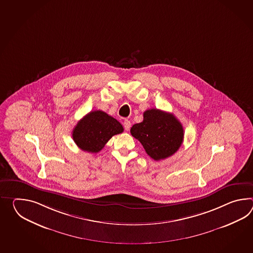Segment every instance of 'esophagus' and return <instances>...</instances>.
<instances>
[{
  "label": "esophagus",
  "mask_w": 253,
  "mask_h": 253,
  "mask_svg": "<svg viewBox=\"0 0 253 253\" xmlns=\"http://www.w3.org/2000/svg\"><path fill=\"white\" fill-rule=\"evenodd\" d=\"M130 125H131V124H130V122H129V121H128V120L124 121V129H125V130H127V131H128V130L129 129V128H130Z\"/></svg>",
  "instance_id": "esophagus-1"
}]
</instances>
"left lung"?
I'll use <instances>...</instances> for the list:
<instances>
[{
	"label": "left lung",
	"instance_id": "1",
	"mask_svg": "<svg viewBox=\"0 0 253 253\" xmlns=\"http://www.w3.org/2000/svg\"><path fill=\"white\" fill-rule=\"evenodd\" d=\"M130 133L154 161L173 155L183 141L184 130L173 114L158 109L147 110L143 121L131 127Z\"/></svg>",
	"mask_w": 253,
	"mask_h": 253
}]
</instances>
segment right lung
Wrapping results in <instances>:
<instances>
[{"label":"right lung","instance_id":"1","mask_svg":"<svg viewBox=\"0 0 253 253\" xmlns=\"http://www.w3.org/2000/svg\"><path fill=\"white\" fill-rule=\"evenodd\" d=\"M123 131L124 127L116 119L102 111H93L79 121L73 129V138L81 150L96 153L113 135Z\"/></svg>","mask_w":253,"mask_h":253}]
</instances>
